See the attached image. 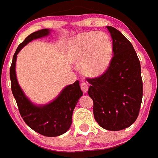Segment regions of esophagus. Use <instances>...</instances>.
I'll return each instance as SVG.
<instances>
[{
    "instance_id": "34e87169",
    "label": "esophagus",
    "mask_w": 158,
    "mask_h": 158,
    "mask_svg": "<svg viewBox=\"0 0 158 158\" xmlns=\"http://www.w3.org/2000/svg\"><path fill=\"white\" fill-rule=\"evenodd\" d=\"M81 88L82 90V91L84 93H87V90H88V84H87V82H82L81 84Z\"/></svg>"
}]
</instances>
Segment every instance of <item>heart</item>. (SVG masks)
<instances>
[{"mask_svg": "<svg viewBox=\"0 0 158 158\" xmlns=\"http://www.w3.org/2000/svg\"><path fill=\"white\" fill-rule=\"evenodd\" d=\"M68 56L71 61L82 64L88 77H98L109 68L113 57V46L106 33L87 32L76 36L70 44Z\"/></svg>", "mask_w": 158, "mask_h": 158, "instance_id": "1", "label": "heart"}]
</instances>
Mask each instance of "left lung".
<instances>
[{
  "mask_svg": "<svg viewBox=\"0 0 158 158\" xmlns=\"http://www.w3.org/2000/svg\"><path fill=\"white\" fill-rule=\"evenodd\" d=\"M107 27L113 40L114 57L104 74L88 79V94L98 124L116 131L130 127L137 119L143 83L140 60L131 43L116 28Z\"/></svg>",
  "mask_w": 158,
  "mask_h": 158,
  "instance_id": "obj_1",
  "label": "left lung"
}]
</instances>
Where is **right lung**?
<instances>
[{"label":"right lung","instance_id":"add662e5","mask_svg":"<svg viewBox=\"0 0 158 158\" xmlns=\"http://www.w3.org/2000/svg\"><path fill=\"white\" fill-rule=\"evenodd\" d=\"M51 30L35 31L20 44L13 57L10 68L11 90L24 122L34 131L46 137H57L68 131L72 123V115L79 98L83 95L79 81L66 86L55 99L46 104H35L26 96L18 84L16 75L17 55L29 42L47 37Z\"/></svg>","mask_w":158,"mask_h":158}]
</instances>
